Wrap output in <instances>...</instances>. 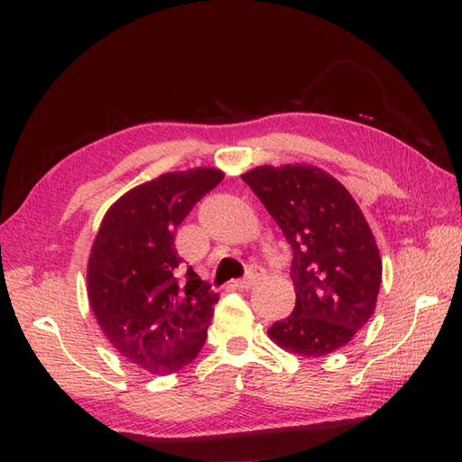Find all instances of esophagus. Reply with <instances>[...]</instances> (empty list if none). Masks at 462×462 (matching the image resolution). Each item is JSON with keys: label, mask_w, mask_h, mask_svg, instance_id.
<instances>
[{"label": "esophagus", "mask_w": 462, "mask_h": 462, "mask_svg": "<svg viewBox=\"0 0 462 462\" xmlns=\"http://www.w3.org/2000/svg\"><path fill=\"white\" fill-rule=\"evenodd\" d=\"M262 275H263V270H262V267L252 265V267H250V272H248V275L242 277V280H236V282H232V285H234L236 289H250L257 280H260Z\"/></svg>", "instance_id": "1"}]
</instances>
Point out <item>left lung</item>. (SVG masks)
<instances>
[{"label":"left lung","instance_id":"1","mask_svg":"<svg viewBox=\"0 0 462 462\" xmlns=\"http://www.w3.org/2000/svg\"><path fill=\"white\" fill-rule=\"evenodd\" d=\"M293 250L295 309L267 335L299 356H325L348 345L374 315L382 257L366 218L342 182L327 171L262 165L245 171Z\"/></svg>","mask_w":462,"mask_h":462}]
</instances>
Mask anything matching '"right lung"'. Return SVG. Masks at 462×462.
Listing matches in <instances>:
<instances>
[{"mask_svg":"<svg viewBox=\"0 0 462 462\" xmlns=\"http://www.w3.org/2000/svg\"><path fill=\"white\" fill-rule=\"evenodd\" d=\"M224 179L195 167L127 190L104 214L86 282L94 317L122 356L155 376L187 366L207 340L218 293L187 270L179 285L175 232L190 208Z\"/></svg>","mask_w":462,"mask_h":462,"instance_id":"add662e5","label":"right lung"}]
</instances>
